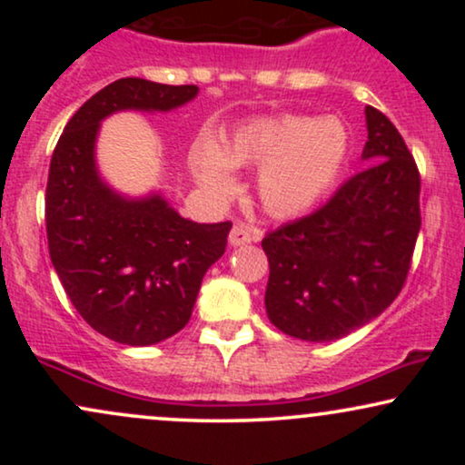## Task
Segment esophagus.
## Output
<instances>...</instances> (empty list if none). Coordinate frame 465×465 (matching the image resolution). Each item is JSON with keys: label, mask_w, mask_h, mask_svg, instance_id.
<instances>
[{"label": "esophagus", "mask_w": 465, "mask_h": 465, "mask_svg": "<svg viewBox=\"0 0 465 465\" xmlns=\"http://www.w3.org/2000/svg\"><path fill=\"white\" fill-rule=\"evenodd\" d=\"M251 240H255V233L244 225H233L229 232V244L232 247H240V244H249Z\"/></svg>", "instance_id": "esophagus-1"}]
</instances>
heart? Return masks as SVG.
Returning <instances> with one entry per match:
<instances>
[{
  "mask_svg": "<svg viewBox=\"0 0 465 465\" xmlns=\"http://www.w3.org/2000/svg\"><path fill=\"white\" fill-rule=\"evenodd\" d=\"M350 154V133L339 120L311 115L253 117L227 135L223 148L201 137L190 153L199 183L216 199L236 192L232 168H262L258 196L269 214L300 216L334 188Z\"/></svg>",
  "mask_w": 465,
  "mask_h": 465,
  "instance_id": "obj_1",
  "label": "heart"
}]
</instances>
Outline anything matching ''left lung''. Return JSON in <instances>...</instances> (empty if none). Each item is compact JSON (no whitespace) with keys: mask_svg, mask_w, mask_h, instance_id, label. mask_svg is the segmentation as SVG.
<instances>
[{"mask_svg":"<svg viewBox=\"0 0 465 465\" xmlns=\"http://www.w3.org/2000/svg\"><path fill=\"white\" fill-rule=\"evenodd\" d=\"M367 165L312 214L269 232L266 314L323 343L387 311L407 282L420 216V170L391 120L367 106Z\"/></svg>","mask_w":465,"mask_h":465,"instance_id":"obj_1","label":"left lung"}]
</instances>
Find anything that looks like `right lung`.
<instances>
[{
  "mask_svg": "<svg viewBox=\"0 0 465 465\" xmlns=\"http://www.w3.org/2000/svg\"><path fill=\"white\" fill-rule=\"evenodd\" d=\"M196 92V84L115 80L72 115L52 154L45 188L52 264L80 317L117 343L153 345L185 328L203 275L225 253L232 223H192L159 194L122 199L98 177L95 135L115 111H170Z\"/></svg>",
  "mask_w": 465,
  "mask_h": 465,
  "instance_id": "add662e5",
  "label": "right lung"
}]
</instances>
